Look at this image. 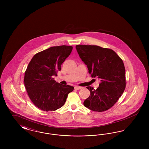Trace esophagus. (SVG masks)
<instances>
[{
	"instance_id": "esophagus-1",
	"label": "esophagus",
	"mask_w": 149,
	"mask_h": 149,
	"mask_svg": "<svg viewBox=\"0 0 149 149\" xmlns=\"http://www.w3.org/2000/svg\"><path fill=\"white\" fill-rule=\"evenodd\" d=\"M74 88H75V89H76V90H79V89H81L82 87L79 86H75L74 87Z\"/></svg>"
}]
</instances>
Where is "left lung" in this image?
Returning a JSON list of instances; mask_svg holds the SVG:
<instances>
[{"mask_svg": "<svg viewBox=\"0 0 149 149\" xmlns=\"http://www.w3.org/2000/svg\"><path fill=\"white\" fill-rule=\"evenodd\" d=\"M81 60L92 78L100 80L98 88L87 86L89 97L84 106L94 112H104L117 102L126 88L123 62L113 50L95 45L76 46Z\"/></svg>", "mask_w": 149, "mask_h": 149, "instance_id": "obj_1", "label": "left lung"}]
</instances>
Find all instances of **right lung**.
Listing matches in <instances>:
<instances>
[{"label": "right lung", "mask_w": 149, "mask_h": 149, "mask_svg": "<svg viewBox=\"0 0 149 149\" xmlns=\"http://www.w3.org/2000/svg\"><path fill=\"white\" fill-rule=\"evenodd\" d=\"M72 50L71 46L51 47L36 54L29 62L24 85L29 98L40 109L56 111L64 106L68 94L73 91V86L60 84L53 78Z\"/></svg>", "instance_id": "right-lung-1"}]
</instances>
